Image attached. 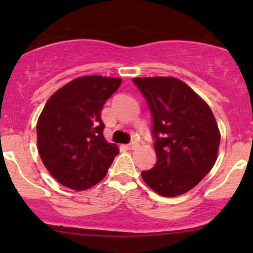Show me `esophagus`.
I'll list each match as a JSON object with an SVG mask.
<instances>
[{
	"mask_svg": "<svg viewBox=\"0 0 253 253\" xmlns=\"http://www.w3.org/2000/svg\"><path fill=\"white\" fill-rule=\"evenodd\" d=\"M126 147L128 150H135L136 147H138V143H136V141H132V143H129L128 145H126Z\"/></svg>",
	"mask_w": 253,
	"mask_h": 253,
	"instance_id": "esophagus-1",
	"label": "esophagus"
}]
</instances>
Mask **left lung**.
I'll use <instances>...</instances> for the list:
<instances>
[{"label": "left lung", "instance_id": "1", "mask_svg": "<svg viewBox=\"0 0 253 253\" xmlns=\"http://www.w3.org/2000/svg\"><path fill=\"white\" fill-rule=\"evenodd\" d=\"M152 114L157 163L141 177L159 195L193 189L216 162L219 127L207 103L173 77L133 78Z\"/></svg>", "mask_w": 253, "mask_h": 253}]
</instances>
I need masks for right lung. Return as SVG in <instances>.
<instances>
[{
  "label": "right lung",
  "instance_id": "1",
  "mask_svg": "<svg viewBox=\"0 0 253 253\" xmlns=\"http://www.w3.org/2000/svg\"><path fill=\"white\" fill-rule=\"evenodd\" d=\"M120 78L82 76L48 98L37 124L38 151L48 172L64 187L81 191L106 176L117 145L107 143L101 110Z\"/></svg>",
  "mask_w": 253,
  "mask_h": 253
}]
</instances>
